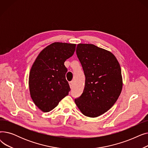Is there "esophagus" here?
Wrapping results in <instances>:
<instances>
[{
  "label": "esophagus",
  "mask_w": 148,
  "mask_h": 148,
  "mask_svg": "<svg viewBox=\"0 0 148 148\" xmlns=\"http://www.w3.org/2000/svg\"><path fill=\"white\" fill-rule=\"evenodd\" d=\"M69 86H70V88H71V89L73 88L74 87V81H71L69 82Z\"/></svg>",
  "instance_id": "esophagus-1"
}]
</instances>
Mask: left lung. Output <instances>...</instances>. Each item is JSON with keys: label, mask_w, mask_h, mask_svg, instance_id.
I'll return each instance as SVG.
<instances>
[{"label": "left lung", "mask_w": 148, "mask_h": 148, "mask_svg": "<svg viewBox=\"0 0 148 148\" xmlns=\"http://www.w3.org/2000/svg\"><path fill=\"white\" fill-rule=\"evenodd\" d=\"M76 53L85 86L75 103L86 116L96 118L107 112L118 99L123 86L121 69L114 54L91 44H79Z\"/></svg>", "instance_id": "8db88e82"}]
</instances>
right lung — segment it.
Here are the masks:
<instances>
[{"label": "right lung", "mask_w": 148, "mask_h": 148, "mask_svg": "<svg viewBox=\"0 0 148 148\" xmlns=\"http://www.w3.org/2000/svg\"><path fill=\"white\" fill-rule=\"evenodd\" d=\"M75 44L53 42L38 55L29 76L30 97L43 112L55 108L68 95L70 88L65 78L67 68L64 65L75 50Z\"/></svg>", "instance_id": "1"}]
</instances>
